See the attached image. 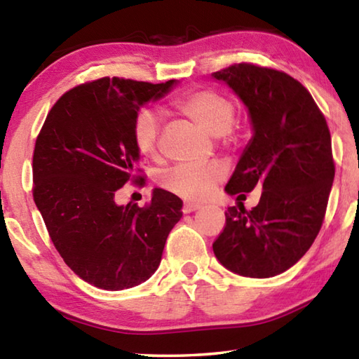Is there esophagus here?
<instances>
[{"mask_svg": "<svg viewBox=\"0 0 359 359\" xmlns=\"http://www.w3.org/2000/svg\"><path fill=\"white\" fill-rule=\"evenodd\" d=\"M201 205L199 203H189V202H185L184 207H182V211H184V215H188V212H193L196 210H199Z\"/></svg>", "mask_w": 359, "mask_h": 359, "instance_id": "34e87169", "label": "esophagus"}]
</instances>
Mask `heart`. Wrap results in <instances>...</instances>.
I'll return each mask as SVG.
<instances>
[{"label":"heart","mask_w":359,"mask_h":359,"mask_svg":"<svg viewBox=\"0 0 359 359\" xmlns=\"http://www.w3.org/2000/svg\"><path fill=\"white\" fill-rule=\"evenodd\" d=\"M174 108L201 126L210 135L220 137L230 133L234 117V104L225 94L216 89H201L174 100ZM133 139L143 157L158 156L160 121L154 112L143 109L137 114ZM225 170L219 163H184L160 175V184L168 191L185 201H201L207 197L220 180Z\"/></svg>","instance_id":"1"}]
</instances>
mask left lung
I'll return each mask as SVG.
<instances>
[{
  "instance_id": "obj_1",
  "label": "left lung",
  "mask_w": 359,
  "mask_h": 359,
  "mask_svg": "<svg viewBox=\"0 0 359 359\" xmlns=\"http://www.w3.org/2000/svg\"><path fill=\"white\" fill-rule=\"evenodd\" d=\"M247 106L253 137L225 191L262 189L255 208L225 212L212 243L225 269L247 278L284 273L307 253L321 230L334 177L332 137L313 97L285 72L250 63L211 74Z\"/></svg>"
}]
</instances>
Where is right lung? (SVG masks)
<instances>
[{"label": "right lung", "mask_w": 359, "mask_h": 359, "mask_svg": "<svg viewBox=\"0 0 359 359\" xmlns=\"http://www.w3.org/2000/svg\"><path fill=\"white\" fill-rule=\"evenodd\" d=\"M175 83L118 77L85 83L58 98L36 137L35 205L60 256L90 285L116 292L149 279L182 217V201L162 188L152 189L144 208L116 202L128 182H143L135 174L137 114Z\"/></svg>", "instance_id": "obj_1"}]
</instances>
